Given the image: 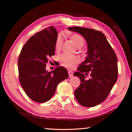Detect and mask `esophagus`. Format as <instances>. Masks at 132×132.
Returning <instances> with one entry per match:
<instances>
[{
  "mask_svg": "<svg viewBox=\"0 0 132 132\" xmlns=\"http://www.w3.org/2000/svg\"><path fill=\"white\" fill-rule=\"evenodd\" d=\"M68 74H69V76L70 78H71L73 76V72L71 71H68Z\"/></svg>",
  "mask_w": 132,
  "mask_h": 132,
  "instance_id": "obj_1",
  "label": "esophagus"
}]
</instances>
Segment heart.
I'll return each mask as SVG.
<instances>
[{"mask_svg":"<svg viewBox=\"0 0 132 132\" xmlns=\"http://www.w3.org/2000/svg\"><path fill=\"white\" fill-rule=\"evenodd\" d=\"M70 37L78 48H81L83 46L84 44H85V40L80 35L72 34L70 35ZM63 41V36L62 34L60 33L57 35L55 40V48L56 50H59L61 49ZM59 61H60L62 65L64 67L68 69H71L74 64L78 62V59L76 56L64 54L60 56Z\"/></svg>","mask_w":132,"mask_h":132,"instance_id":"heart-1","label":"heart"}]
</instances>
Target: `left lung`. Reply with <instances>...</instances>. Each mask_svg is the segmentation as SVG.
Masks as SVG:
<instances>
[{
	"label": "left lung",
	"instance_id": "8db88e82",
	"mask_svg": "<svg viewBox=\"0 0 132 132\" xmlns=\"http://www.w3.org/2000/svg\"><path fill=\"white\" fill-rule=\"evenodd\" d=\"M70 31L79 33L87 44V56L73 75L80 80L74 91L80 104L93 107L104 102L116 82L118 76L117 59L112 47L102 32L79 27H69ZM90 72L86 80L84 73Z\"/></svg>",
	"mask_w": 132,
	"mask_h": 132
}]
</instances>
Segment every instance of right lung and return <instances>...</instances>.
Instances as JSON below:
<instances>
[{
  "instance_id": "add662e5",
  "label": "right lung",
  "mask_w": 132,
  "mask_h": 132,
  "mask_svg": "<svg viewBox=\"0 0 132 132\" xmlns=\"http://www.w3.org/2000/svg\"><path fill=\"white\" fill-rule=\"evenodd\" d=\"M57 35L53 26L36 33L24 44L19 55L20 82L28 96L37 103L49 100L58 84L69 77L62 66L50 72L46 70L48 58L54 55Z\"/></svg>"
}]
</instances>
